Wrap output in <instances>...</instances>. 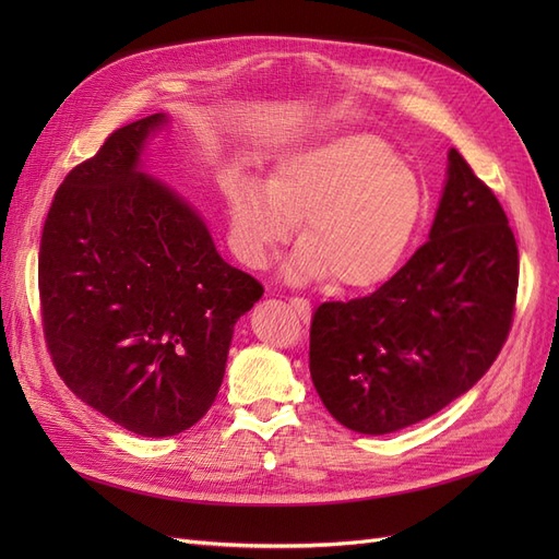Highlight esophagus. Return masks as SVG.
I'll list each match as a JSON object with an SVG mask.
<instances>
[{"label": "esophagus", "mask_w": 559, "mask_h": 559, "mask_svg": "<svg viewBox=\"0 0 559 559\" xmlns=\"http://www.w3.org/2000/svg\"><path fill=\"white\" fill-rule=\"evenodd\" d=\"M289 302H292V308L298 312V317H300L302 321H308V319H310V300H308V298L292 296V298H289Z\"/></svg>", "instance_id": "esophagus-1"}]
</instances>
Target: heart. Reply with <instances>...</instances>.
I'll list each match as a JSON object with an SVG mask.
<instances>
[{"label":"heart","mask_w":559,"mask_h":559,"mask_svg":"<svg viewBox=\"0 0 559 559\" xmlns=\"http://www.w3.org/2000/svg\"><path fill=\"white\" fill-rule=\"evenodd\" d=\"M230 242L251 267H265L302 216L289 275L331 277L370 289L396 273L427 214L421 179L378 134L352 132L302 144L277 158L267 181L233 167L224 175Z\"/></svg>","instance_id":"1"}]
</instances>
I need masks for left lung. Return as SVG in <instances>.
<instances>
[{"instance_id":"obj_1","label":"left lung","mask_w":559,"mask_h":559,"mask_svg":"<svg viewBox=\"0 0 559 559\" xmlns=\"http://www.w3.org/2000/svg\"><path fill=\"white\" fill-rule=\"evenodd\" d=\"M448 160L429 240L373 294L312 314L314 389L352 431L392 433L443 411L487 373L513 326L515 235L460 151Z\"/></svg>"}]
</instances>
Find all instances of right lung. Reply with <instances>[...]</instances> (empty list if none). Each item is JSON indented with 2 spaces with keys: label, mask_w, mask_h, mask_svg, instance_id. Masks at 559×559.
<instances>
[{
  "label": "right lung",
  "mask_w": 559,
  "mask_h": 559,
  "mask_svg": "<svg viewBox=\"0 0 559 559\" xmlns=\"http://www.w3.org/2000/svg\"><path fill=\"white\" fill-rule=\"evenodd\" d=\"M163 114L114 130L64 177L39 247L46 347L72 392L123 429L163 438L218 394L233 326L263 296L205 222L138 170Z\"/></svg>",
  "instance_id": "right-lung-1"
}]
</instances>
